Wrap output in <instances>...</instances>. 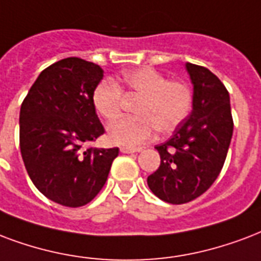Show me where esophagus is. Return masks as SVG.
Wrapping results in <instances>:
<instances>
[{
    "label": "esophagus",
    "instance_id": "esophagus-1",
    "mask_svg": "<svg viewBox=\"0 0 261 261\" xmlns=\"http://www.w3.org/2000/svg\"><path fill=\"white\" fill-rule=\"evenodd\" d=\"M120 152H122V153L141 152V148H127V146H123V148H120Z\"/></svg>",
    "mask_w": 261,
    "mask_h": 261
}]
</instances>
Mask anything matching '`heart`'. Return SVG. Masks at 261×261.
<instances>
[{
	"mask_svg": "<svg viewBox=\"0 0 261 261\" xmlns=\"http://www.w3.org/2000/svg\"><path fill=\"white\" fill-rule=\"evenodd\" d=\"M139 97L134 107L137 116L124 117L111 124L108 138L113 144L138 146L159 133L168 134L179 127L190 113L193 93L186 82L168 81L156 69L144 67L126 71L122 83L104 79L93 90L95 111L108 122L116 120L123 111V91Z\"/></svg>",
	"mask_w": 261,
	"mask_h": 261,
	"instance_id": "b5f03b06",
	"label": "heart"
}]
</instances>
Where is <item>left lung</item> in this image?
Instances as JSON below:
<instances>
[{"instance_id":"1","label":"left lung","mask_w":261,"mask_h":261,"mask_svg":"<svg viewBox=\"0 0 261 261\" xmlns=\"http://www.w3.org/2000/svg\"><path fill=\"white\" fill-rule=\"evenodd\" d=\"M193 86V111L167 142L156 145L160 167L148 176L153 194L186 204L208 190L223 168L232 137L227 89L201 65L186 64Z\"/></svg>"}]
</instances>
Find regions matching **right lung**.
<instances>
[{
  "instance_id": "right-lung-1",
  "label": "right lung",
  "mask_w": 261,
  "mask_h": 261,
  "mask_svg": "<svg viewBox=\"0 0 261 261\" xmlns=\"http://www.w3.org/2000/svg\"><path fill=\"white\" fill-rule=\"evenodd\" d=\"M99 65L68 57L39 73L20 108V152L35 188L76 208L104 188L119 148H83L105 133L93 105Z\"/></svg>"
}]
</instances>
